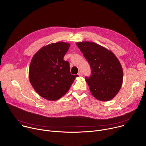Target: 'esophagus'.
Instances as JSON below:
<instances>
[{"instance_id": "1", "label": "esophagus", "mask_w": 146, "mask_h": 146, "mask_svg": "<svg viewBox=\"0 0 146 146\" xmlns=\"http://www.w3.org/2000/svg\"><path fill=\"white\" fill-rule=\"evenodd\" d=\"M78 75L79 76H83V74H82V72H79L78 73Z\"/></svg>"}]
</instances>
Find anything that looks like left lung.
Instances as JSON below:
<instances>
[{
    "instance_id": "1",
    "label": "left lung",
    "mask_w": 146,
    "mask_h": 146,
    "mask_svg": "<svg viewBox=\"0 0 146 146\" xmlns=\"http://www.w3.org/2000/svg\"><path fill=\"white\" fill-rule=\"evenodd\" d=\"M77 46L91 69V75L86 77L91 94L97 100L108 101L120 90L123 83V69L113 53L93 42H78Z\"/></svg>"
}]
</instances>
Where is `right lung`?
<instances>
[{"label": "right lung", "instance_id": "right-lung-1", "mask_svg": "<svg viewBox=\"0 0 146 146\" xmlns=\"http://www.w3.org/2000/svg\"><path fill=\"white\" fill-rule=\"evenodd\" d=\"M70 44L58 42L45 45L33 56L29 68V80L42 98L55 101L69 91L78 75H72L69 63L63 60Z\"/></svg>", "mask_w": 146, "mask_h": 146}]
</instances>
